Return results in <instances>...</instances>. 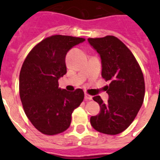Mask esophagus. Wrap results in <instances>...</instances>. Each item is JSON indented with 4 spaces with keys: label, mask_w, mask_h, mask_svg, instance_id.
I'll return each instance as SVG.
<instances>
[{
    "label": "esophagus",
    "mask_w": 160,
    "mask_h": 160,
    "mask_svg": "<svg viewBox=\"0 0 160 160\" xmlns=\"http://www.w3.org/2000/svg\"><path fill=\"white\" fill-rule=\"evenodd\" d=\"M85 100H92V96L89 95V94H87V93H85Z\"/></svg>",
    "instance_id": "obj_1"
}]
</instances>
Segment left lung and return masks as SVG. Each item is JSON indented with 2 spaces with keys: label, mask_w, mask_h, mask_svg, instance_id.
I'll list each match as a JSON object with an SVG mask.
<instances>
[{
  "label": "left lung",
  "mask_w": 160,
  "mask_h": 160,
  "mask_svg": "<svg viewBox=\"0 0 160 160\" xmlns=\"http://www.w3.org/2000/svg\"><path fill=\"white\" fill-rule=\"evenodd\" d=\"M88 41L100 54L101 75L109 82L105 86L109 95L107 104L100 95L93 97L100 111L90 117V124L103 134H120L134 121L144 102V75L133 53L115 36L89 38Z\"/></svg>",
  "instance_id": "left-lung-1"
}]
</instances>
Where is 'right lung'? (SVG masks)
Wrapping results in <instances>:
<instances>
[{"instance_id": "add662e5", "label": "right lung", "mask_w": 160, "mask_h": 160, "mask_svg": "<svg viewBox=\"0 0 160 160\" xmlns=\"http://www.w3.org/2000/svg\"><path fill=\"white\" fill-rule=\"evenodd\" d=\"M84 38L55 35L34 46L20 72L19 92L24 111L37 130L55 135L70 127L71 114L84 100V91L59 88L58 80L66 74L65 55Z\"/></svg>"}]
</instances>
